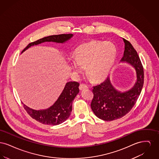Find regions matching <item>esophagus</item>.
<instances>
[{
  "mask_svg": "<svg viewBox=\"0 0 159 159\" xmlns=\"http://www.w3.org/2000/svg\"><path fill=\"white\" fill-rule=\"evenodd\" d=\"M86 88H88V86L85 84L82 83V84H80V86H79L80 90H83L84 89H86Z\"/></svg>",
  "mask_w": 159,
  "mask_h": 159,
  "instance_id": "obj_1",
  "label": "esophagus"
}]
</instances>
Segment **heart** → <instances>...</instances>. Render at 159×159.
<instances>
[{
  "mask_svg": "<svg viewBox=\"0 0 159 159\" xmlns=\"http://www.w3.org/2000/svg\"><path fill=\"white\" fill-rule=\"evenodd\" d=\"M117 49L113 43L91 40L77 46L75 51V60L71 61V68L77 73L86 67L87 75L94 82L105 79L113 67Z\"/></svg>",
  "mask_w": 159,
  "mask_h": 159,
  "instance_id": "1",
  "label": "heart"
}]
</instances>
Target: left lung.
I'll use <instances>...</instances> for the list:
<instances>
[{
    "label": "left lung",
    "mask_w": 159,
    "mask_h": 159,
    "mask_svg": "<svg viewBox=\"0 0 159 159\" xmlns=\"http://www.w3.org/2000/svg\"><path fill=\"white\" fill-rule=\"evenodd\" d=\"M123 40L125 51L121 61H127L135 68L137 81L132 89L122 93L114 88L109 77L93 86L91 108L98 118L106 121L120 119L128 113L135 104L144 84V68L138 54L128 40Z\"/></svg>",
    "instance_id": "8db88e82"
}]
</instances>
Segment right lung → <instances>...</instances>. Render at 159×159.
Masks as SVG:
<instances>
[{
    "mask_svg": "<svg viewBox=\"0 0 159 159\" xmlns=\"http://www.w3.org/2000/svg\"><path fill=\"white\" fill-rule=\"evenodd\" d=\"M72 36V34H61L42 38L30 43L24 49L22 52L31 46L38 45L45 42L63 43ZM79 83L77 82H68L66 83L57 101L48 109L37 111L30 108L22 102L23 107L31 117L36 121L48 125H59L66 121L70 116L72 110V102L79 92Z\"/></svg>",
    "mask_w": 159,
    "mask_h": 159,
    "instance_id": "right-lung-1",
    "label": "right lung"
}]
</instances>
